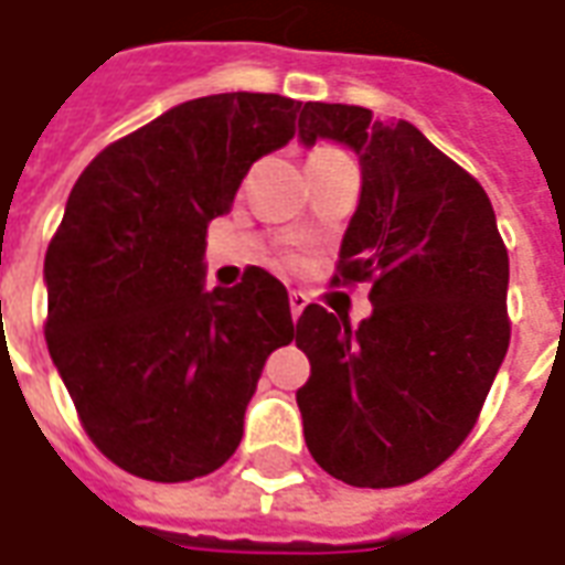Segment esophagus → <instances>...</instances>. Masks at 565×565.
<instances>
[{
  "label": "esophagus",
  "mask_w": 565,
  "mask_h": 565,
  "mask_svg": "<svg viewBox=\"0 0 565 565\" xmlns=\"http://www.w3.org/2000/svg\"><path fill=\"white\" fill-rule=\"evenodd\" d=\"M289 308H292V320L298 323L301 311L308 308V295H305V292H289Z\"/></svg>",
  "instance_id": "1"
}]
</instances>
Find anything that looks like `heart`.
Listing matches in <instances>:
<instances>
[{"label": "heart", "instance_id": "heart-1", "mask_svg": "<svg viewBox=\"0 0 565 565\" xmlns=\"http://www.w3.org/2000/svg\"><path fill=\"white\" fill-rule=\"evenodd\" d=\"M323 153H333V150H320V153H315V157H323Z\"/></svg>", "mask_w": 565, "mask_h": 565}]
</instances>
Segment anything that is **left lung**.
<instances>
[{"label":"left lung","mask_w":565,"mask_h":565,"mask_svg":"<svg viewBox=\"0 0 565 565\" xmlns=\"http://www.w3.org/2000/svg\"><path fill=\"white\" fill-rule=\"evenodd\" d=\"M298 138L345 143L359 210L337 282H371L359 327L320 305L295 323L311 377L295 393L305 444L352 488H399L446 462L488 399L510 349V254L484 188L405 119L305 103Z\"/></svg>","instance_id":"left-lung-1"}]
</instances>
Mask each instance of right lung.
Wrapping results in <instances>:
<instances>
[{
	"mask_svg": "<svg viewBox=\"0 0 565 565\" xmlns=\"http://www.w3.org/2000/svg\"><path fill=\"white\" fill-rule=\"evenodd\" d=\"M301 103L213 94L172 106L81 172L46 248V345L81 424L116 466L194 481L242 444L273 349L292 342L286 286L248 267L206 289V223L250 163L295 138Z\"/></svg>",
	"mask_w": 565,
	"mask_h": 565,
	"instance_id": "right-lung-1",
	"label": "right lung"
}]
</instances>
